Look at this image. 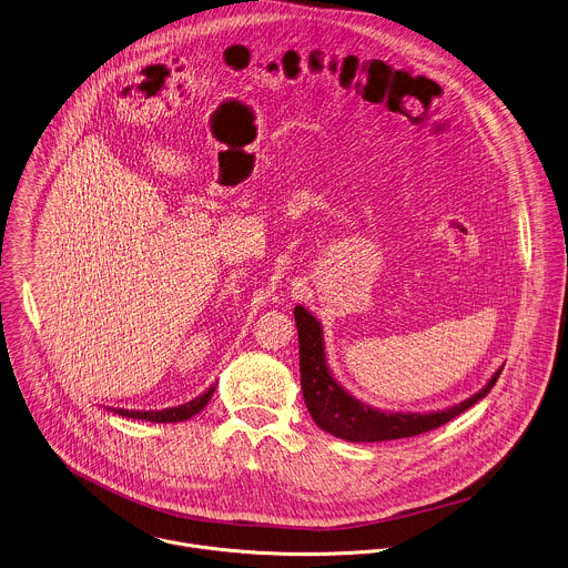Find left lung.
Returning <instances> with one entry per match:
<instances>
[{"instance_id": "left-lung-1", "label": "left lung", "mask_w": 568, "mask_h": 568, "mask_svg": "<svg viewBox=\"0 0 568 568\" xmlns=\"http://www.w3.org/2000/svg\"><path fill=\"white\" fill-rule=\"evenodd\" d=\"M294 318L298 327V355H301V386L310 415L316 426L329 435L353 442V444H373V442H393L417 437L428 430H435L448 424L478 399H483L496 384L503 368H498L491 379L471 397L463 399L444 410L433 413H397L379 410L355 399L346 393L327 366V353L323 341L321 323L301 305L294 307Z\"/></svg>"}]
</instances>
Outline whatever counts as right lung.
Returning a JSON list of instances; mask_svg holds the SVG:
<instances>
[{"label": "right lung", "mask_w": 568, "mask_h": 568, "mask_svg": "<svg viewBox=\"0 0 568 568\" xmlns=\"http://www.w3.org/2000/svg\"><path fill=\"white\" fill-rule=\"evenodd\" d=\"M217 386H211L206 393L197 395L195 399L182 404V406H173V408H164V410H124V408H115L114 413L129 417V419H142V422H153V424H175V422H186L193 415H197L213 397Z\"/></svg>", "instance_id": "obj_1"}]
</instances>
